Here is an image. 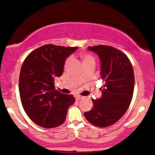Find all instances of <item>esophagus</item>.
<instances>
[{"label": "esophagus", "mask_w": 155, "mask_h": 155, "mask_svg": "<svg viewBox=\"0 0 155 155\" xmlns=\"http://www.w3.org/2000/svg\"><path fill=\"white\" fill-rule=\"evenodd\" d=\"M83 98V97L82 96H76V101H79V100H81V99H82Z\"/></svg>", "instance_id": "obj_1"}]
</instances>
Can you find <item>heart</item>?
Returning <instances> with one entry per match:
<instances>
[{
  "mask_svg": "<svg viewBox=\"0 0 155 155\" xmlns=\"http://www.w3.org/2000/svg\"><path fill=\"white\" fill-rule=\"evenodd\" d=\"M81 59H82V62L83 64H87V63H95V58L93 56L90 54H87V53H84V54H81ZM71 60V58H68L65 61V65H66L68 63L70 62Z\"/></svg>",
  "mask_w": 155,
  "mask_h": 155,
  "instance_id": "b5f03b06",
  "label": "heart"
}]
</instances>
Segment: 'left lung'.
Segmentation results:
<instances>
[{
    "instance_id": "1",
    "label": "left lung",
    "mask_w": 155,
    "mask_h": 155,
    "mask_svg": "<svg viewBox=\"0 0 155 155\" xmlns=\"http://www.w3.org/2000/svg\"><path fill=\"white\" fill-rule=\"evenodd\" d=\"M98 55L101 62V79L105 85L101 88L102 97L92 99L93 107L84 117L97 127L111 126L122 118L133 98L135 77L133 65L124 53L111 46L89 47Z\"/></svg>"
}]
</instances>
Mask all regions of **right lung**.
Returning <instances> with one entry per match:
<instances>
[{
  "label": "right lung",
  "mask_w": 155,
  "mask_h": 155,
  "mask_svg": "<svg viewBox=\"0 0 155 155\" xmlns=\"http://www.w3.org/2000/svg\"><path fill=\"white\" fill-rule=\"evenodd\" d=\"M78 47L47 44L27 56L21 68L19 90L22 107L29 118L44 128L61 125L68 108L75 102L73 95L54 88V78L63 72L66 58Z\"/></svg>",
  "instance_id": "obj_1"
}]
</instances>
